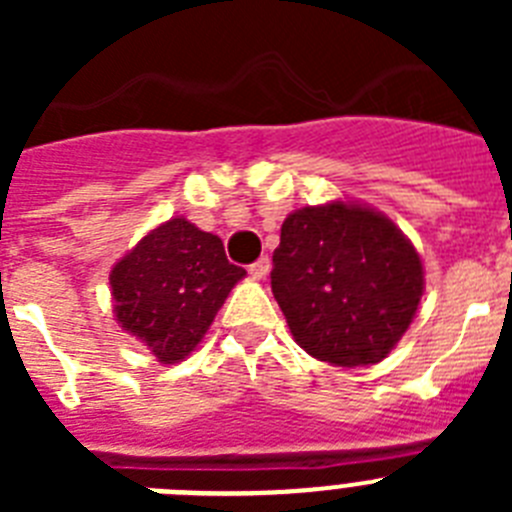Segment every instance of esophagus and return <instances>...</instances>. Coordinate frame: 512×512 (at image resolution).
<instances>
[{"label": "esophagus", "instance_id": "34e87169", "mask_svg": "<svg viewBox=\"0 0 512 512\" xmlns=\"http://www.w3.org/2000/svg\"><path fill=\"white\" fill-rule=\"evenodd\" d=\"M269 269H271L269 256H261V259H256L251 266H248V271H251V274H253V277H256V279H264L266 274H269Z\"/></svg>", "mask_w": 512, "mask_h": 512}]
</instances>
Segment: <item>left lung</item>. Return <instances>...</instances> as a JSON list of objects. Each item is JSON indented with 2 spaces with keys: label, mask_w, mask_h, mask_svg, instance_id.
<instances>
[{
  "label": "left lung",
  "mask_w": 512,
  "mask_h": 512,
  "mask_svg": "<svg viewBox=\"0 0 512 512\" xmlns=\"http://www.w3.org/2000/svg\"><path fill=\"white\" fill-rule=\"evenodd\" d=\"M271 292L295 341L333 366L377 364L410 328L423 261L390 217L356 202L287 215Z\"/></svg>",
  "instance_id": "obj_1"
}]
</instances>
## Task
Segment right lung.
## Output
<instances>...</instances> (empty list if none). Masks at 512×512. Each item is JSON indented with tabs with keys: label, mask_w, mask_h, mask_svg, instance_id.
Masks as SVG:
<instances>
[{
	"label": "right lung",
	"mask_w": 512,
	"mask_h": 512,
	"mask_svg": "<svg viewBox=\"0 0 512 512\" xmlns=\"http://www.w3.org/2000/svg\"><path fill=\"white\" fill-rule=\"evenodd\" d=\"M246 269L225 259L223 241L184 217H171L112 266L115 320L176 364L197 348Z\"/></svg>",
	"instance_id": "obj_1"
}]
</instances>
